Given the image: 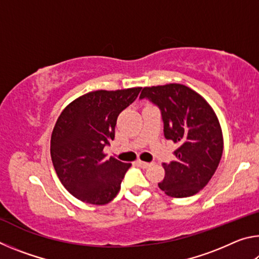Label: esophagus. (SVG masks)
I'll return each instance as SVG.
<instances>
[{"mask_svg":"<svg viewBox=\"0 0 259 259\" xmlns=\"http://www.w3.org/2000/svg\"><path fill=\"white\" fill-rule=\"evenodd\" d=\"M137 165H138V166H140V168L145 169V168H147L148 165H150V163H148V162H144V161H140V160H138V161H137Z\"/></svg>","mask_w":259,"mask_h":259,"instance_id":"1","label":"esophagus"}]
</instances>
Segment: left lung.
Listing matches in <instances>:
<instances>
[{"mask_svg": "<svg viewBox=\"0 0 259 259\" xmlns=\"http://www.w3.org/2000/svg\"><path fill=\"white\" fill-rule=\"evenodd\" d=\"M139 98L160 107L165 138L178 144L176 159L163 163L165 175L157 185L171 198L196 194L213 176L224 148L213 108L200 94L179 83L145 87Z\"/></svg>", "mask_w": 259, "mask_h": 259, "instance_id": "left-lung-1", "label": "left lung"}]
</instances>
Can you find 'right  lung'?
Instances as JSON below:
<instances>
[{
	"instance_id": "obj_1",
	"label": "right lung",
	"mask_w": 259,
	"mask_h": 259,
	"mask_svg": "<svg viewBox=\"0 0 259 259\" xmlns=\"http://www.w3.org/2000/svg\"><path fill=\"white\" fill-rule=\"evenodd\" d=\"M142 87L91 91L69 103L57 120L50 154L64 187L82 202L103 205L115 198L131 163L106 157L119 114L137 98Z\"/></svg>"
}]
</instances>
